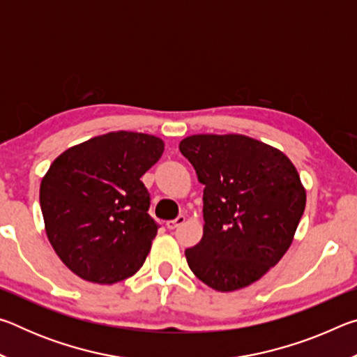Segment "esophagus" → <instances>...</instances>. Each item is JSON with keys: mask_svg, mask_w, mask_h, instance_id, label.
I'll return each instance as SVG.
<instances>
[{"mask_svg": "<svg viewBox=\"0 0 357 357\" xmlns=\"http://www.w3.org/2000/svg\"><path fill=\"white\" fill-rule=\"evenodd\" d=\"M184 222H185V217H184V215H179V217H176V219H174V220H168V222H167V228H168V229H174V228H178L179 225H183Z\"/></svg>", "mask_w": 357, "mask_h": 357, "instance_id": "34e87169", "label": "esophagus"}]
</instances>
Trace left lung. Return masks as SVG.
I'll use <instances>...</instances> for the list:
<instances>
[{
	"label": "left lung",
	"mask_w": 357,
	"mask_h": 357,
	"mask_svg": "<svg viewBox=\"0 0 357 357\" xmlns=\"http://www.w3.org/2000/svg\"><path fill=\"white\" fill-rule=\"evenodd\" d=\"M179 151L203 190V238L185 250L198 279L234 291L268 273L291 245L305 209V189L291 160L255 138L190 135Z\"/></svg>",
	"instance_id": "8db88e82"
}]
</instances>
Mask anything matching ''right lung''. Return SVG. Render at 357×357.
<instances>
[{"mask_svg": "<svg viewBox=\"0 0 357 357\" xmlns=\"http://www.w3.org/2000/svg\"><path fill=\"white\" fill-rule=\"evenodd\" d=\"M164 146L154 135L110 132L66 149L42 178L47 238L83 280L112 285L143 266L159 225L140 178Z\"/></svg>", "mask_w": 357, "mask_h": 357, "instance_id": "1", "label": "right lung"}]
</instances>
